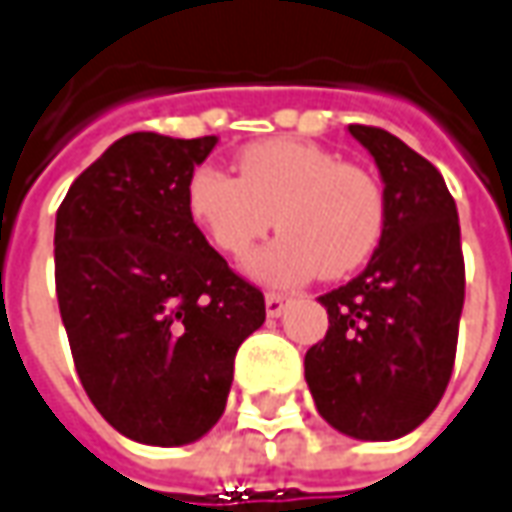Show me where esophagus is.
Segmentation results:
<instances>
[{
	"instance_id": "esophagus-1",
	"label": "esophagus",
	"mask_w": 512,
	"mask_h": 512,
	"mask_svg": "<svg viewBox=\"0 0 512 512\" xmlns=\"http://www.w3.org/2000/svg\"><path fill=\"white\" fill-rule=\"evenodd\" d=\"M288 300H291L288 294H280V291H269V294H266V314L280 316L285 311Z\"/></svg>"
}]
</instances>
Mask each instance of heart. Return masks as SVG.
Segmentation results:
<instances>
[{
  "mask_svg": "<svg viewBox=\"0 0 512 512\" xmlns=\"http://www.w3.org/2000/svg\"><path fill=\"white\" fill-rule=\"evenodd\" d=\"M238 179L196 168L184 204L221 255L241 260L271 224L277 241L257 252L252 271L277 285L300 283L316 271L344 277L364 266L387 227V198L370 170L305 139H266L235 156Z\"/></svg>",
  "mask_w": 512,
  "mask_h": 512,
  "instance_id": "1",
  "label": "heart"
}]
</instances>
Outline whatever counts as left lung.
I'll return each mask as SVG.
<instances>
[{"label": "left lung", "mask_w": 512, "mask_h": 512, "mask_svg": "<svg viewBox=\"0 0 512 512\" xmlns=\"http://www.w3.org/2000/svg\"><path fill=\"white\" fill-rule=\"evenodd\" d=\"M384 179L387 227L367 269L319 302L328 333L305 353L319 415L356 440H395L437 409L465 302L460 218L440 170L375 125H350Z\"/></svg>", "instance_id": "1"}]
</instances>
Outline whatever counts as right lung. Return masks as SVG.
Segmentation results:
<instances>
[{
    "label": "right lung",
    "mask_w": 512,
    "mask_h": 512,
    "mask_svg": "<svg viewBox=\"0 0 512 512\" xmlns=\"http://www.w3.org/2000/svg\"><path fill=\"white\" fill-rule=\"evenodd\" d=\"M215 137L137 131L72 182L55 215V294L83 389L114 429L184 446L218 423L263 291L190 218L184 187Z\"/></svg>",
    "instance_id": "1"
}]
</instances>
